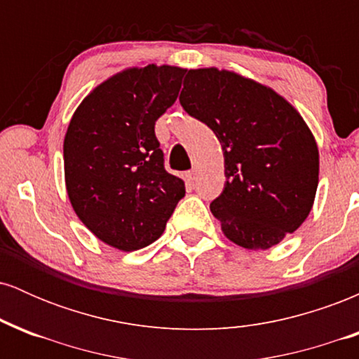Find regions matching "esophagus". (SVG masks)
Listing matches in <instances>:
<instances>
[{
    "mask_svg": "<svg viewBox=\"0 0 359 359\" xmlns=\"http://www.w3.org/2000/svg\"><path fill=\"white\" fill-rule=\"evenodd\" d=\"M185 180H189V182H194V180L197 179V170L196 168H192V170H187L185 172Z\"/></svg>",
    "mask_w": 359,
    "mask_h": 359,
    "instance_id": "34e87169",
    "label": "esophagus"
}]
</instances>
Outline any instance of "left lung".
<instances>
[{"mask_svg":"<svg viewBox=\"0 0 359 359\" xmlns=\"http://www.w3.org/2000/svg\"><path fill=\"white\" fill-rule=\"evenodd\" d=\"M180 104L214 131L224 154V191L211 203L229 241L269 250L307 219L319 184V150L300 113L265 84L191 69Z\"/></svg>","mask_w":359,"mask_h":359,"instance_id":"8db88e82","label":"left lung"}]
</instances>
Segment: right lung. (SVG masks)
Wrapping results in <instances>:
<instances>
[{
	"label": "right lung",
	"instance_id": "1",
	"mask_svg": "<svg viewBox=\"0 0 359 359\" xmlns=\"http://www.w3.org/2000/svg\"><path fill=\"white\" fill-rule=\"evenodd\" d=\"M184 74L175 65L125 69L90 90L67 126L69 201L86 228L116 250L158 240L185 196L155 137V121L175 102Z\"/></svg>",
	"mask_w": 359,
	"mask_h": 359
}]
</instances>
